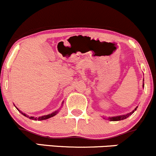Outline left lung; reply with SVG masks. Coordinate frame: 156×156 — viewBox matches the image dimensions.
Segmentation results:
<instances>
[{
    "label": "left lung",
    "instance_id": "obj_1",
    "mask_svg": "<svg viewBox=\"0 0 156 156\" xmlns=\"http://www.w3.org/2000/svg\"><path fill=\"white\" fill-rule=\"evenodd\" d=\"M136 108H137V106H136V108H134V109L133 110L132 112H130V113H127V114H125V115H119V116H115V117H109L108 118V120L109 121H121V120H124V119H127V118H128L129 116L131 115L132 114H133V112H134V111H136Z\"/></svg>",
    "mask_w": 156,
    "mask_h": 156
}]
</instances>
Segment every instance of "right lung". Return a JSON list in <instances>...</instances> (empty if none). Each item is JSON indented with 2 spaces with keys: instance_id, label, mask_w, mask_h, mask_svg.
<instances>
[{
  "instance_id": "obj_1",
  "label": "right lung",
  "mask_w": 156,
  "mask_h": 156,
  "mask_svg": "<svg viewBox=\"0 0 156 156\" xmlns=\"http://www.w3.org/2000/svg\"><path fill=\"white\" fill-rule=\"evenodd\" d=\"M17 109H18V111L20 112H21L22 114H23L24 116H26V117L29 118V119H32V120H35V121L46 120V119H50V118L53 117V116L56 115L57 114V112H58V111H55V112H52L51 114L47 115L40 116V117H38V118H34V117H32V116H29V115H26V114H25V113H23V112L20 111V110L19 109V108H17Z\"/></svg>"
}]
</instances>
